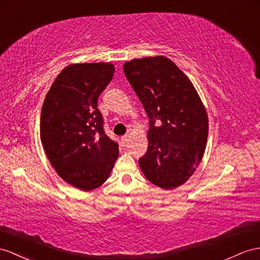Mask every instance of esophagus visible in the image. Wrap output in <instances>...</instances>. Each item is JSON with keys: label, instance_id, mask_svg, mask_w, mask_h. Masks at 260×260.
<instances>
[{"label": "esophagus", "instance_id": "34e87169", "mask_svg": "<svg viewBox=\"0 0 260 260\" xmlns=\"http://www.w3.org/2000/svg\"><path fill=\"white\" fill-rule=\"evenodd\" d=\"M127 141H128V137L127 136H122L121 137V144H122V146H125L126 144H127Z\"/></svg>", "mask_w": 260, "mask_h": 260}]
</instances>
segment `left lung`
<instances>
[{
  "mask_svg": "<svg viewBox=\"0 0 260 260\" xmlns=\"http://www.w3.org/2000/svg\"><path fill=\"white\" fill-rule=\"evenodd\" d=\"M123 68L149 118L148 149L139 167L152 184L175 189L193 175L204 154L206 110L189 78L170 59H133Z\"/></svg>",
  "mask_w": 260,
  "mask_h": 260,
  "instance_id": "1",
  "label": "left lung"
}]
</instances>
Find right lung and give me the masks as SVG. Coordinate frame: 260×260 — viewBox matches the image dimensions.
<instances>
[{
	"label": "right lung",
	"instance_id": "1",
	"mask_svg": "<svg viewBox=\"0 0 260 260\" xmlns=\"http://www.w3.org/2000/svg\"><path fill=\"white\" fill-rule=\"evenodd\" d=\"M115 72L109 62L67 66L45 98L41 141L52 167L66 182L83 191L103 184L118 157L106 136L98 99Z\"/></svg>",
	"mask_w": 260,
	"mask_h": 260
}]
</instances>
